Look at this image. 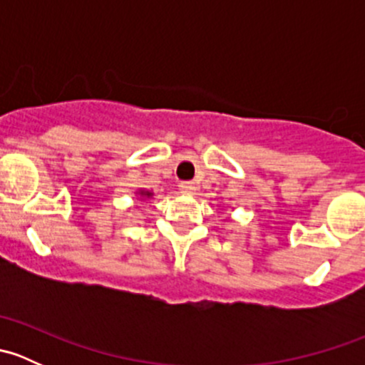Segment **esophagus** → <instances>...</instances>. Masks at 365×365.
Instances as JSON below:
<instances>
[{"mask_svg":"<svg viewBox=\"0 0 365 365\" xmlns=\"http://www.w3.org/2000/svg\"><path fill=\"white\" fill-rule=\"evenodd\" d=\"M180 190H182L183 194H194V190H196V185H194L192 182H182V183H180Z\"/></svg>","mask_w":365,"mask_h":365,"instance_id":"1","label":"esophagus"}]
</instances>
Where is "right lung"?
Returning <instances> with one entry per match:
<instances>
[{
  "label": "right lung",
  "mask_w": 365,
  "mask_h": 365,
  "mask_svg": "<svg viewBox=\"0 0 365 365\" xmlns=\"http://www.w3.org/2000/svg\"><path fill=\"white\" fill-rule=\"evenodd\" d=\"M138 196H139V200H141V201H145V200H150V197L153 196V192H152V190L139 189V190H138Z\"/></svg>",
  "instance_id": "right-lung-1"
}]
</instances>
